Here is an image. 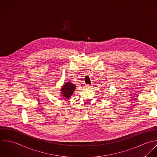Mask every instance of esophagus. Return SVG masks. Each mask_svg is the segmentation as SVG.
Masks as SVG:
<instances>
[{
  "label": "esophagus",
  "mask_w": 157,
  "mask_h": 157,
  "mask_svg": "<svg viewBox=\"0 0 157 157\" xmlns=\"http://www.w3.org/2000/svg\"><path fill=\"white\" fill-rule=\"evenodd\" d=\"M92 86H91V85H89V84H87V85H86V88H87V89H90V88H91Z\"/></svg>",
  "instance_id": "obj_1"
}]
</instances>
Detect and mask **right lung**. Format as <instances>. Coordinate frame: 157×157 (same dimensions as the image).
Returning a JSON list of instances; mask_svg holds the SVG:
<instances>
[{
    "instance_id": "1",
    "label": "right lung",
    "mask_w": 157,
    "mask_h": 157,
    "mask_svg": "<svg viewBox=\"0 0 157 157\" xmlns=\"http://www.w3.org/2000/svg\"><path fill=\"white\" fill-rule=\"evenodd\" d=\"M76 89V86L71 84V82H67L65 85L63 86V88L61 89V92L63 96H65V98L68 99L71 96V95L73 94V92L75 91Z\"/></svg>"
}]
</instances>
